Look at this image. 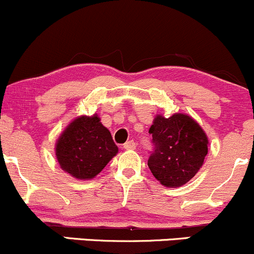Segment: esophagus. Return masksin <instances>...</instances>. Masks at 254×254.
<instances>
[{
	"label": "esophagus",
	"instance_id": "esophagus-1",
	"mask_svg": "<svg viewBox=\"0 0 254 254\" xmlns=\"http://www.w3.org/2000/svg\"><path fill=\"white\" fill-rule=\"evenodd\" d=\"M135 143L133 140H129V141H127V143H125L124 144V149H126V150H134L135 149Z\"/></svg>",
	"mask_w": 254,
	"mask_h": 254
}]
</instances>
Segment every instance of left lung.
<instances>
[{
    "instance_id": "1",
    "label": "left lung",
    "mask_w": 254,
    "mask_h": 254,
    "mask_svg": "<svg viewBox=\"0 0 254 254\" xmlns=\"http://www.w3.org/2000/svg\"><path fill=\"white\" fill-rule=\"evenodd\" d=\"M155 148L148 166L166 188L187 184L202 167L209 141L202 127L187 114L155 116L149 129Z\"/></svg>"
}]
</instances>
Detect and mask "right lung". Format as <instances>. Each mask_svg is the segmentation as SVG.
I'll return each instance as SVG.
<instances>
[{"mask_svg": "<svg viewBox=\"0 0 254 254\" xmlns=\"http://www.w3.org/2000/svg\"><path fill=\"white\" fill-rule=\"evenodd\" d=\"M119 148L100 117L81 115L72 120L56 143V157L64 172L80 181L99 174Z\"/></svg>", "mask_w": 254, "mask_h": 254, "instance_id": "1", "label": "right lung"}]
</instances>
